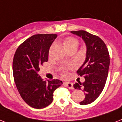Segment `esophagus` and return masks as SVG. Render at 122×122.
I'll return each instance as SVG.
<instances>
[{"mask_svg": "<svg viewBox=\"0 0 122 122\" xmlns=\"http://www.w3.org/2000/svg\"><path fill=\"white\" fill-rule=\"evenodd\" d=\"M64 85H65L66 87H68V88L70 89V90H73L74 89L73 83H71V82H66V83H64Z\"/></svg>", "mask_w": 122, "mask_h": 122, "instance_id": "esophagus-1", "label": "esophagus"}]
</instances>
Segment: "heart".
Here are the masks:
<instances>
[{
  "instance_id": "obj_1",
  "label": "heart",
  "mask_w": 122,
  "mask_h": 122,
  "mask_svg": "<svg viewBox=\"0 0 122 122\" xmlns=\"http://www.w3.org/2000/svg\"><path fill=\"white\" fill-rule=\"evenodd\" d=\"M78 44H79V42H78V39H76L75 37H71V36L67 37L63 41V45L68 51L71 49H73V48L76 49L78 46ZM61 74L63 76H65L67 75V73L64 70H62Z\"/></svg>"
}]
</instances>
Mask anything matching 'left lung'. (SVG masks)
Instances as JSON below:
<instances>
[{"label": "left lung", "instance_id": "left-lung-1", "mask_svg": "<svg viewBox=\"0 0 122 122\" xmlns=\"http://www.w3.org/2000/svg\"><path fill=\"white\" fill-rule=\"evenodd\" d=\"M71 32L81 37L86 46L85 61L77 71L80 76H83L85 81L73 85L75 89L85 92V99L80 104L85 105L93 102L103 90L110 66L109 52L105 42L97 36L85 30Z\"/></svg>", "mask_w": 122, "mask_h": 122}]
</instances>
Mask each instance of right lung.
<instances>
[{"mask_svg":"<svg viewBox=\"0 0 122 122\" xmlns=\"http://www.w3.org/2000/svg\"><path fill=\"white\" fill-rule=\"evenodd\" d=\"M53 34H36L17 49L12 64L14 81L20 95L34 108L46 107L53 100V93L63 82L54 79L44 81L38 75L39 66L48 61L50 46L56 38Z\"/></svg>","mask_w":122,"mask_h":122,"instance_id":"right-lung-1","label":"right lung"}]
</instances>
